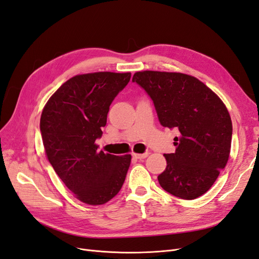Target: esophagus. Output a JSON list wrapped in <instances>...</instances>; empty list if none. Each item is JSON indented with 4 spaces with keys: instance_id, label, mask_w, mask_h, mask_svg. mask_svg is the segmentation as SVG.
<instances>
[{
    "instance_id": "obj_1",
    "label": "esophagus",
    "mask_w": 259,
    "mask_h": 259,
    "mask_svg": "<svg viewBox=\"0 0 259 259\" xmlns=\"http://www.w3.org/2000/svg\"><path fill=\"white\" fill-rule=\"evenodd\" d=\"M133 156H134V158H136V159H138V160H142V159L147 158L148 152H145V153H134V154H133Z\"/></svg>"
}]
</instances>
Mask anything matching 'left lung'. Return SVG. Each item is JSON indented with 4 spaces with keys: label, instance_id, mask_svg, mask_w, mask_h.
<instances>
[{
    "label": "left lung",
    "instance_id": "obj_1",
    "mask_svg": "<svg viewBox=\"0 0 259 259\" xmlns=\"http://www.w3.org/2000/svg\"><path fill=\"white\" fill-rule=\"evenodd\" d=\"M153 101L162 126L177 130L175 153L164 154L165 170L158 176L164 190L185 200L204 194L229 159L232 123L226 106L197 77L160 71L133 76Z\"/></svg>",
    "mask_w": 259,
    "mask_h": 259
}]
</instances>
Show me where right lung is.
<instances>
[{
  "label": "right lung",
  "mask_w": 259,
  "mask_h": 259,
  "mask_svg": "<svg viewBox=\"0 0 259 259\" xmlns=\"http://www.w3.org/2000/svg\"><path fill=\"white\" fill-rule=\"evenodd\" d=\"M130 80V72L75 75L43 109L40 130L45 153L68 189L86 204L110 201L126 177L131 154L98 151L95 142L103 135L109 107Z\"/></svg>",
  "instance_id": "1"
}]
</instances>
